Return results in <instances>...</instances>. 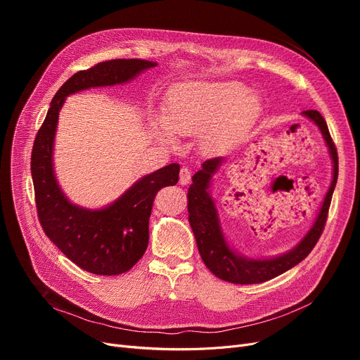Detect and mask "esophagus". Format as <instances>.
<instances>
[{
  "label": "esophagus",
  "instance_id": "esophagus-1",
  "mask_svg": "<svg viewBox=\"0 0 360 360\" xmlns=\"http://www.w3.org/2000/svg\"><path fill=\"white\" fill-rule=\"evenodd\" d=\"M190 181H191V170L188 169L186 166H182L181 170H179V182L182 185H186Z\"/></svg>",
  "mask_w": 360,
  "mask_h": 360
}]
</instances>
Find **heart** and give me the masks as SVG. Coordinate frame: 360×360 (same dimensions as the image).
<instances>
[{
    "instance_id": "obj_1",
    "label": "heart",
    "mask_w": 360,
    "mask_h": 360,
    "mask_svg": "<svg viewBox=\"0 0 360 360\" xmlns=\"http://www.w3.org/2000/svg\"><path fill=\"white\" fill-rule=\"evenodd\" d=\"M236 82H190L179 84L167 99L165 117L156 118L160 136L170 140L176 134L207 131L204 140L217 143L239 136L258 118L259 101Z\"/></svg>"
}]
</instances>
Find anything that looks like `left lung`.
<instances>
[{
    "label": "left lung",
    "instance_id": "1",
    "mask_svg": "<svg viewBox=\"0 0 360 360\" xmlns=\"http://www.w3.org/2000/svg\"><path fill=\"white\" fill-rule=\"evenodd\" d=\"M302 115L309 118L324 137L333 160V179L311 229L288 252L271 258H250L231 248L221 231L217 207L210 194L212 179L224 165V158L205 160L193 176V184L188 188V214H190L188 219H190L200 255L207 269L224 281L236 283V285H254V283L267 281L283 274L309 255L324 231L338 176L337 148L331 140L327 122L318 110H304Z\"/></svg>",
    "mask_w": 360,
    "mask_h": 360
}]
</instances>
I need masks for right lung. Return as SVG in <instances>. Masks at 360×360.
Masks as SVG:
<instances>
[{
    "instance_id": "add662e5",
    "label": "right lung",
    "mask_w": 360,
    "mask_h": 360,
    "mask_svg": "<svg viewBox=\"0 0 360 360\" xmlns=\"http://www.w3.org/2000/svg\"><path fill=\"white\" fill-rule=\"evenodd\" d=\"M158 63L110 60L75 72L60 87L37 131L32 150V179L37 216L46 236L74 264L89 273L117 276L128 271L146 252L148 219L155 197L179 179V165L170 163L132 184L103 209L72 204L58 185L53 170V141L65 98L91 87L124 84Z\"/></svg>"
}]
</instances>
